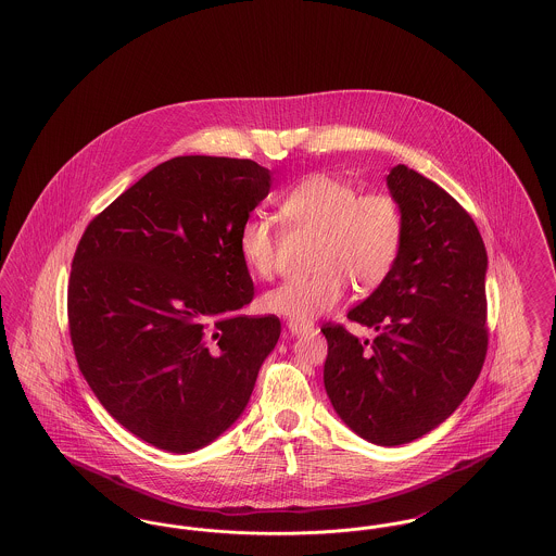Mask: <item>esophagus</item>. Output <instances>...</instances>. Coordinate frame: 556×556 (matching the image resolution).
I'll list each match as a JSON object with an SVG mask.
<instances>
[{"instance_id":"obj_1","label":"esophagus","mask_w":556,"mask_h":556,"mask_svg":"<svg viewBox=\"0 0 556 556\" xmlns=\"http://www.w3.org/2000/svg\"><path fill=\"white\" fill-rule=\"evenodd\" d=\"M288 329H290L291 336H304V333H311L315 329V325L308 323V320L291 318V320H288Z\"/></svg>"}]
</instances>
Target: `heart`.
Returning a JSON list of instances; mask_svg holds the SVG:
<instances>
[{
    "mask_svg": "<svg viewBox=\"0 0 556 556\" xmlns=\"http://www.w3.org/2000/svg\"><path fill=\"white\" fill-rule=\"evenodd\" d=\"M281 212L291 227L318 233L311 277L288 279L266 291V313L308 320L331 313L348 291V279L369 290L396 265L404 239V214L388 191H367L342 177L317 173L283 195ZM277 225L252 212L239 225L238 248L243 265L258 277H270L277 263Z\"/></svg>",
    "mask_w": 556,
    "mask_h": 556,
    "instance_id": "heart-1",
    "label": "heart"
}]
</instances>
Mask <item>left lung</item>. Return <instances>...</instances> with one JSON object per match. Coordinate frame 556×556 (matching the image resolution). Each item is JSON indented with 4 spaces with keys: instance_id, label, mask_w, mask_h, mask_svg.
I'll list each match as a JSON object with an SVG mask.
<instances>
[{
    "instance_id": "left-lung-1",
    "label": "left lung",
    "mask_w": 556,
    "mask_h": 556,
    "mask_svg": "<svg viewBox=\"0 0 556 556\" xmlns=\"http://www.w3.org/2000/svg\"><path fill=\"white\" fill-rule=\"evenodd\" d=\"M388 189L404 214L396 265L348 318L377 331L358 342L325 325L323 381L338 417L379 446L408 444L444 424L485 361L488 254L448 191L397 164Z\"/></svg>"
}]
</instances>
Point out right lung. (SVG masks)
<instances>
[{
  "instance_id": "right-lung-1",
  "label": "right lung",
  "mask_w": 556,
  "mask_h": 556,
  "mask_svg": "<svg viewBox=\"0 0 556 556\" xmlns=\"http://www.w3.org/2000/svg\"><path fill=\"white\" fill-rule=\"evenodd\" d=\"M270 191L254 160H166L98 214L68 281L80 372L108 413L166 452L204 448L238 421L277 344L275 315L245 317L254 283L243 218Z\"/></svg>"
}]
</instances>
